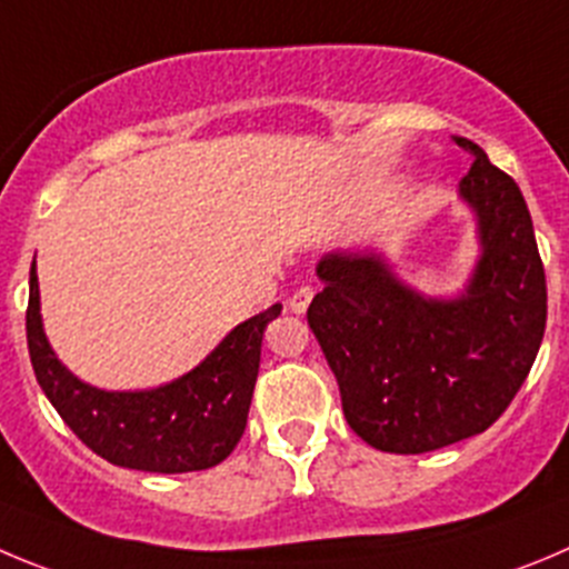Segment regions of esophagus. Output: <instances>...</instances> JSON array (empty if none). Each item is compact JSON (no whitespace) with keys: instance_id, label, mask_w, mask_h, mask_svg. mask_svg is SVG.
<instances>
[{"instance_id":"1","label":"esophagus","mask_w":569,"mask_h":569,"mask_svg":"<svg viewBox=\"0 0 569 569\" xmlns=\"http://www.w3.org/2000/svg\"><path fill=\"white\" fill-rule=\"evenodd\" d=\"M311 297H315V289H311V286H302V289H297L295 295L289 297V311H291V315H306Z\"/></svg>"}]
</instances>
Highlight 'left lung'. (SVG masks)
<instances>
[{
  "label": "left lung",
  "instance_id": "obj_1",
  "mask_svg": "<svg viewBox=\"0 0 569 569\" xmlns=\"http://www.w3.org/2000/svg\"><path fill=\"white\" fill-rule=\"evenodd\" d=\"M458 196L477 252L463 289L423 295L373 247L317 263L326 289L309 326L333 370L350 429L373 449L421 455L480 435L528 379L548 322V286L522 190L466 137Z\"/></svg>",
  "mask_w": 569,
  "mask_h": 569
}]
</instances>
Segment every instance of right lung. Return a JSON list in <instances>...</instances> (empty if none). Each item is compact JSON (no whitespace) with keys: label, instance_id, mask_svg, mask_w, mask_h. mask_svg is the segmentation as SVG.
Segmentation results:
<instances>
[{"label":"right lung","instance_id":"obj_1","mask_svg":"<svg viewBox=\"0 0 569 569\" xmlns=\"http://www.w3.org/2000/svg\"><path fill=\"white\" fill-rule=\"evenodd\" d=\"M272 309L232 328L216 348L179 379L148 390H103L78 379L56 357L41 320L36 258L30 267L28 348L36 379L67 427L103 460L123 469L182 475L219 466L247 427L260 342Z\"/></svg>","mask_w":569,"mask_h":569}]
</instances>
